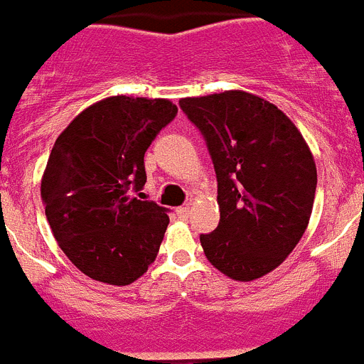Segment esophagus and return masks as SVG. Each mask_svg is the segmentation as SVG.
I'll use <instances>...</instances> for the list:
<instances>
[{"label":"esophagus","instance_id":"1","mask_svg":"<svg viewBox=\"0 0 364 364\" xmlns=\"http://www.w3.org/2000/svg\"><path fill=\"white\" fill-rule=\"evenodd\" d=\"M176 213L179 218H188V215H191V209H188L187 205H183V207H177Z\"/></svg>","mask_w":364,"mask_h":364}]
</instances>
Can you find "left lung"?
Here are the masks:
<instances>
[{"label": "left lung", "mask_w": 364, "mask_h": 364, "mask_svg": "<svg viewBox=\"0 0 364 364\" xmlns=\"http://www.w3.org/2000/svg\"><path fill=\"white\" fill-rule=\"evenodd\" d=\"M205 139L218 181L220 222L200 235L222 274L252 281L277 268L309 224L316 166L294 124L242 90L179 102Z\"/></svg>", "instance_id": "1"}]
</instances>
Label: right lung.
I'll use <instances>...</instances> for the list:
<instances>
[{"label":"right lung","mask_w":364,"mask_h":364,"mask_svg":"<svg viewBox=\"0 0 364 364\" xmlns=\"http://www.w3.org/2000/svg\"><path fill=\"white\" fill-rule=\"evenodd\" d=\"M176 114L168 100L112 96L55 140L41 187L46 216L60 250L88 277L129 285L157 257L170 218L133 192L146 183V149Z\"/></svg>","instance_id":"obj_1"}]
</instances>
